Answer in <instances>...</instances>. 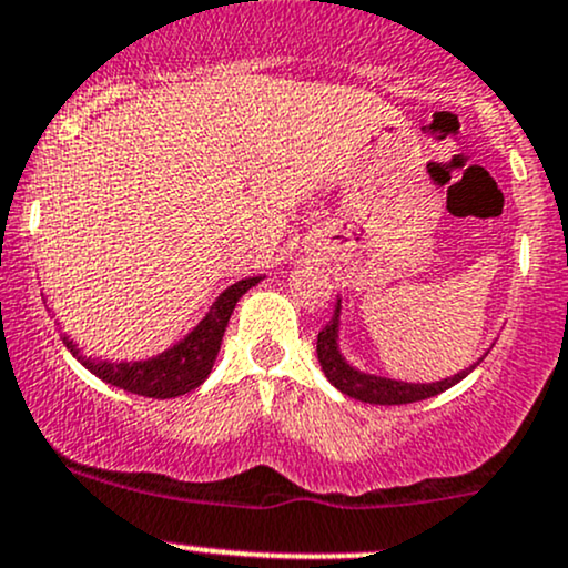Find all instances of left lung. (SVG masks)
Here are the masks:
<instances>
[{
  "mask_svg": "<svg viewBox=\"0 0 568 568\" xmlns=\"http://www.w3.org/2000/svg\"><path fill=\"white\" fill-rule=\"evenodd\" d=\"M339 328H342V296H336L334 315L332 321L326 323L321 334H317V361H321L323 375L328 377V383L334 385L336 390H342L345 396L355 398V402L366 404H413L423 402V398H432L442 390L453 388V385L460 383L466 375L477 369L479 361L460 369L458 375L436 379V383H407V379H394L385 375H372V372L358 369L351 361L345 358L339 345Z\"/></svg>",
  "mask_w": 568,
  "mask_h": 568,
  "instance_id": "obj_1",
  "label": "left lung"
}]
</instances>
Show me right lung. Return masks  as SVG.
<instances>
[{"instance_id": "right-lung-1", "label": "right lung", "mask_w": 568, "mask_h": 568, "mask_svg": "<svg viewBox=\"0 0 568 568\" xmlns=\"http://www.w3.org/2000/svg\"><path fill=\"white\" fill-rule=\"evenodd\" d=\"M264 280V274L255 277L236 280L229 285L221 296L215 298L210 313L191 328L180 342L166 347V351L151 355V358L136 361H112V358H93V355L80 353L67 334H61L67 351H70L91 375H97L104 383L115 388L129 390V394L148 396V398H174L189 390L199 388L213 372L217 353H221L223 334H226L229 317H232L236 302Z\"/></svg>"}]
</instances>
